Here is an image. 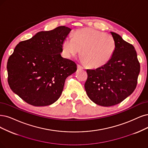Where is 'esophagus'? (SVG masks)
<instances>
[{"label": "esophagus", "mask_w": 148, "mask_h": 148, "mask_svg": "<svg viewBox=\"0 0 148 148\" xmlns=\"http://www.w3.org/2000/svg\"><path fill=\"white\" fill-rule=\"evenodd\" d=\"M77 68H78V69H84V68L80 64H77Z\"/></svg>", "instance_id": "esophagus-1"}]
</instances>
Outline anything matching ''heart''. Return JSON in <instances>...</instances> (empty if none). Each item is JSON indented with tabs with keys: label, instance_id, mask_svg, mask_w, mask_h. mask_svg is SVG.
<instances>
[{
	"label": "heart",
	"instance_id": "b5f03b06",
	"mask_svg": "<svg viewBox=\"0 0 148 148\" xmlns=\"http://www.w3.org/2000/svg\"><path fill=\"white\" fill-rule=\"evenodd\" d=\"M116 43L112 35L92 28L75 31L74 37L68 36L63 42L66 56H77L82 50V60L90 68H99L108 63L115 51Z\"/></svg>",
	"mask_w": 148,
	"mask_h": 148
}]
</instances>
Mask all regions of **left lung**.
<instances>
[{"instance_id": "1", "label": "left lung", "mask_w": 148, "mask_h": 148, "mask_svg": "<svg viewBox=\"0 0 148 148\" xmlns=\"http://www.w3.org/2000/svg\"><path fill=\"white\" fill-rule=\"evenodd\" d=\"M116 49L108 63L96 69H87L85 89L96 104L110 107L121 102L135 90L140 71L137 54L133 45L110 32Z\"/></svg>"}]
</instances>
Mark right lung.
Listing matches in <instances>:
<instances>
[{
    "label": "right lung",
    "instance_id": "add662e5",
    "mask_svg": "<svg viewBox=\"0 0 148 148\" xmlns=\"http://www.w3.org/2000/svg\"><path fill=\"white\" fill-rule=\"evenodd\" d=\"M71 29L59 26L38 32L20 42L7 62L8 82L15 94L29 104L47 106L61 96L65 80L77 64L63 58V42Z\"/></svg>",
    "mask_w": 148,
    "mask_h": 148
}]
</instances>
